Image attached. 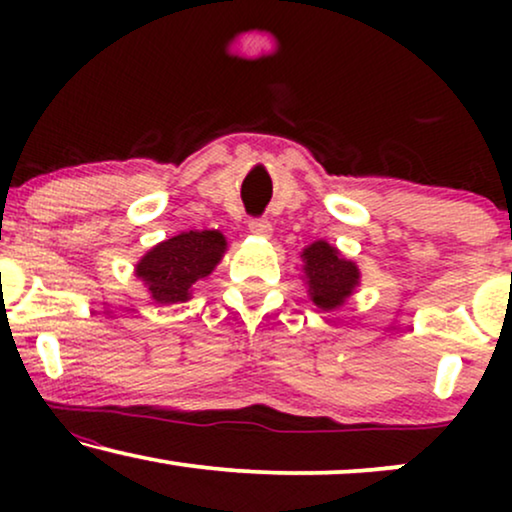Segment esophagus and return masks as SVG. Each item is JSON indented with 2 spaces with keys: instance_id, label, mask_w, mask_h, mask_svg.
<instances>
[{
  "instance_id": "obj_1",
  "label": "esophagus",
  "mask_w": 512,
  "mask_h": 512,
  "mask_svg": "<svg viewBox=\"0 0 512 512\" xmlns=\"http://www.w3.org/2000/svg\"><path fill=\"white\" fill-rule=\"evenodd\" d=\"M249 230L258 237H270L272 223L268 219H249Z\"/></svg>"
}]
</instances>
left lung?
<instances>
[{
  "label": "left lung",
  "mask_w": 512,
  "mask_h": 512,
  "mask_svg": "<svg viewBox=\"0 0 512 512\" xmlns=\"http://www.w3.org/2000/svg\"><path fill=\"white\" fill-rule=\"evenodd\" d=\"M310 296L321 310H335L352 296L359 284V270L352 261L340 258L338 249L326 242H314L303 251Z\"/></svg>",
  "instance_id": "left-lung-1"
}]
</instances>
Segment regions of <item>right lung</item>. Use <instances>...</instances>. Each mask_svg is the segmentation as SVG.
<instances>
[{"instance_id": "1", "label": "right lung", "mask_w": 512, "mask_h": 512, "mask_svg": "<svg viewBox=\"0 0 512 512\" xmlns=\"http://www.w3.org/2000/svg\"><path fill=\"white\" fill-rule=\"evenodd\" d=\"M226 251L219 230H188L153 247L137 265V277L160 305L184 303L193 284L207 277Z\"/></svg>"}]
</instances>
